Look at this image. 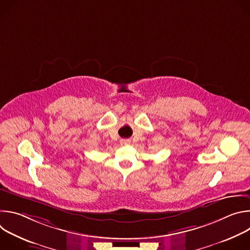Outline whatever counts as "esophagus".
<instances>
[{
	"label": "esophagus",
	"instance_id": "34e87169",
	"mask_svg": "<svg viewBox=\"0 0 250 250\" xmlns=\"http://www.w3.org/2000/svg\"><path fill=\"white\" fill-rule=\"evenodd\" d=\"M130 144V139H122L121 140V145L122 146H127Z\"/></svg>",
	"mask_w": 250,
	"mask_h": 250
}]
</instances>
